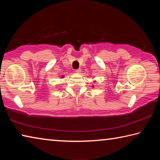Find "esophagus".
I'll list each match as a JSON object with an SVG mask.
<instances>
[{
	"mask_svg": "<svg viewBox=\"0 0 160 160\" xmlns=\"http://www.w3.org/2000/svg\"><path fill=\"white\" fill-rule=\"evenodd\" d=\"M75 72H78V73H80V72H81V69H77V70H75Z\"/></svg>",
	"mask_w": 160,
	"mask_h": 160,
	"instance_id": "34e87169",
	"label": "esophagus"
}]
</instances>
